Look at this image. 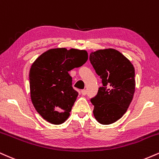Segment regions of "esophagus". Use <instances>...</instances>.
<instances>
[{"label":"esophagus","mask_w":159,"mask_h":159,"mask_svg":"<svg viewBox=\"0 0 159 159\" xmlns=\"http://www.w3.org/2000/svg\"><path fill=\"white\" fill-rule=\"evenodd\" d=\"M81 93H82V94H83V95H86L87 94V91L86 90H83L81 91Z\"/></svg>","instance_id":"34e87169"}]
</instances>
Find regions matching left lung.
<instances>
[{
    "label": "left lung",
    "mask_w": 159,
    "mask_h": 159,
    "mask_svg": "<svg viewBox=\"0 0 159 159\" xmlns=\"http://www.w3.org/2000/svg\"><path fill=\"white\" fill-rule=\"evenodd\" d=\"M89 60L102 83L91 99L93 113L100 124H111L126 113L131 103L135 89V69L122 53L111 48L93 52Z\"/></svg>",
    "instance_id": "1"
}]
</instances>
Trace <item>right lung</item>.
I'll use <instances>...</instances> for the list:
<instances>
[{"instance_id":"add662e5","label":"right lung","mask_w":159,"mask_h":159,"mask_svg":"<svg viewBox=\"0 0 159 159\" xmlns=\"http://www.w3.org/2000/svg\"><path fill=\"white\" fill-rule=\"evenodd\" d=\"M88 60L85 50L55 48L36 59L30 70V89L35 109L53 124L64 123L70 115L78 92L68 71Z\"/></svg>"}]
</instances>
